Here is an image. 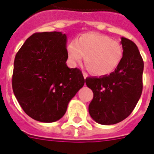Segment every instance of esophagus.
<instances>
[{"mask_svg":"<svg viewBox=\"0 0 154 154\" xmlns=\"http://www.w3.org/2000/svg\"><path fill=\"white\" fill-rule=\"evenodd\" d=\"M82 74L84 78H86V77H88V74H87V72H82Z\"/></svg>","mask_w":154,"mask_h":154,"instance_id":"1","label":"esophagus"}]
</instances>
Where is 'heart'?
Wrapping results in <instances>:
<instances>
[{"mask_svg": "<svg viewBox=\"0 0 154 154\" xmlns=\"http://www.w3.org/2000/svg\"><path fill=\"white\" fill-rule=\"evenodd\" d=\"M67 54L72 63L81 62L86 55L85 62L89 71L97 76H106L119 66L123 48L120 42L110 36L87 32L69 42Z\"/></svg>", "mask_w": 154, "mask_h": 154, "instance_id": "heart-1", "label": "heart"}]
</instances>
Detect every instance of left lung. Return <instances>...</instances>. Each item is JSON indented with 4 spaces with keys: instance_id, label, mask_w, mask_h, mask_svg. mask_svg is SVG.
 <instances>
[{
    "instance_id": "obj_1",
    "label": "left lung",
    "mask_w": 154,
    "mask_h": 154,
    "mask_svg": "<svg viewBox=\"0 0 154 154\" xmlns=\"http://www.w3.org/2000/svg\"><path fill=\"white\" fill-rule=\"evenodd\" d=\"M122 62L109 76L87 77L86 86L94 97L89 113L96 122L112 125L126 119L132 112L143 90L144 61L135 43L122 37Z\"/></svg>"
}]
</instances>
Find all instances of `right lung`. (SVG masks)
Wrapping results in <instances>:
<instances>
[{"label": "right lung", "instance_id": "right-lung-1", "mask_svg": "<svg viewBox=\"0 0 154 154\" xmlns=\"http://www.w3.org/2000/svg\"><path fill=\"white\" fill-rule=\"evenodd\" d=\"M67 37L60 32H36L17 52L12 87L18 102L30 118L54 122L67 111L69 101L85 83L79 68H69Z\"/></svg>", "mask_w": 154, "mask_h": 154}]
</instances>
